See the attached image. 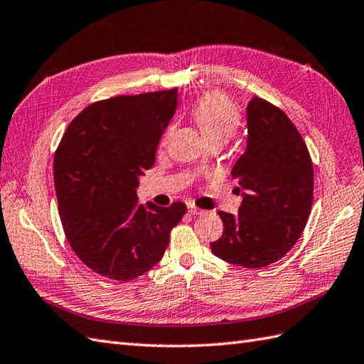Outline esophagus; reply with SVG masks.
I'll return each mask as SVG.
<instances>
[{"instance_id":"1","label":"esophagus","mask_w":364,"mask_h":364,"mask_svg":"<svg viewBox=\"0 0 364 364\" xmlns=\"http://www.w3.org/2000/svg\"><path fill=\"white\" fill-rule=\"evenodd\" d=\"M188 210H189L191 215H205V214H206L205 209H200V208L193 206V205H189V206H188Z\"/></svg>"}]
</instances>
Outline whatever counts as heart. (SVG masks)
Segmentation results:
<instances>
[{
    "label": "heart",
    "mask_w": 364,
    "mask_h": 364,
    "mask_svg": "<svg viewBox=\"0 0 364 364\" xmlns=\"http://www.w3.org/2000/svg\"><path fill=\"white\" fill-rule=\"evenodd\" d=\"M192 116L197 121L205 138L230 141L240 127V116L232 100L220 91L205 92L192 108ZM172 133L168 127L164 139Z\"/></svg>",
    "instance_id": "obj_1"
}]
</instances>
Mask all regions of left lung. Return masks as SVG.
<instances>
[{"mask_svg":"<svg viewBox=\"0 0 364 364\" xmlns=\"http://www.w3.org/2000/svg\"><path fill=\"white\" fill-rule=\"evenodd\" d=\"M247 150L231 175L245 191L239 215L220 210L217 257L243 268L282 259L298 242L314 203V164L301 133L281 108L259 96L247 107Z\"/></svg>","mask_w":364,"mask_h":364,"instance_id":"obj_1","label":"left lung"}]
</instances>
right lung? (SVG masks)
<instances>
[{
  "label": "right lung",
  "instance_id": "add662e5",
  "mask_svg": "<svg viewBox=\"0 0 364 364\" xmlns=\"http://www.w3.org/2000/svg\"><path fill=\"white\" fill-rule=\"evenodd\" d=\"M178 90L116 96L68 125L54 156L58 214L70 247L92 272L132 281L161 260L184 203L141 205L139 176L154 167Z\"/></svg>",
  "mask_w": 364,
  "mask_h": 364
}]
</instances>
